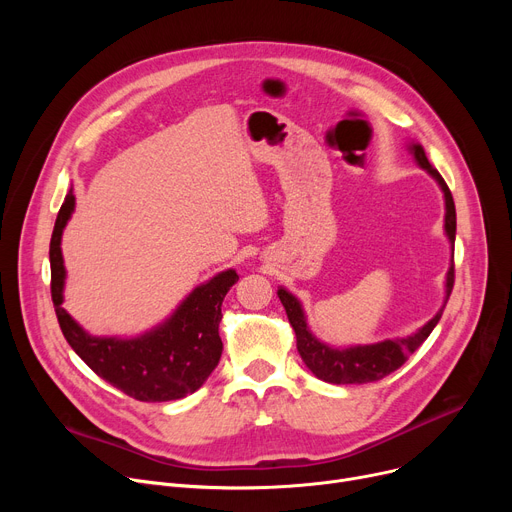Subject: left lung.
Segmentation results:
<instances>
[{"instance_id": "left-lung-1", "label": "left lung", "mask_w": 512, "mask_h": 512, "mask_svg": "<svg viewBox=\"0 0 512 512\" xmlns=\"http://www.w3.org/2000/svg\"><path fill=\"white\" fill-rule=\"evenodd\" d=\"M413 157L417 164L427 170V174L432 176L444 193V203H446V215H444V230L450 240V247H454V236H456V209L454 201L450 195V188L440 176V172L429 164V159L419 143L409 145ZM454 257V249H452ZM454 286V263H450L448 274H446V299L444 305L448 303V297ZM278 297L286 309L288 321L297 334V348L299 355L305 361V365L311 369L315 378L330 382V384H367V382H378L392 371H396L402 363L413 355L417 348L425 342V338L432 334V330L438 326V321L442 317L444 307L427 321L423 328H419L413 336L407 338H392L384 342H375V344H359V346H348V348H334L326 342L317 340L309 326H307V317L305 311L299 303V299L290 294L286 288H278Z\"/></svg>"}]
</instances>
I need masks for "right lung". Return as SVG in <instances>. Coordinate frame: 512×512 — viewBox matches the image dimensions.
<instances>
[{"instance_id": "right-lung-1", "label": "right lung", "mask_w": 512, "mask_h": 512, "mask_svg": "<svg viewBox=\"0 0 512 512\" xmlns=\"http://www.w3.org/2000/svg\"><path fill=\"white\" fill-rule=\"evenodd\" d=\"M74 211L72 191L66 195L49 242L51 301L64 338L99 378L143 402L178 400L199 390L222 357V303L238 274L220 272L197 286L178 309L153 330L137 338H101L80 328L64 303L66 267L62 232Z\"/></svg>"}]
</instances>
